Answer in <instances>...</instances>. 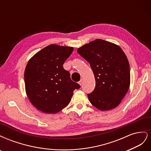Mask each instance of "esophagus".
<instances>
[{"instance_id":"esophagus-1","label":"esophagus","mask_w":151,"mask_h":151,"mask_svg":"<svg viewBox=\"0 0 151 151\" xmlns=\"http://www.w3.org/2000/svg\"><path fill=\"white\" fill-rule=\"evenodd\" d=\"M83 79H81V80H80V81H79V83H78L79 84V85H80V86H81L82 84H83Z\"/></svg>"}]
</instances>
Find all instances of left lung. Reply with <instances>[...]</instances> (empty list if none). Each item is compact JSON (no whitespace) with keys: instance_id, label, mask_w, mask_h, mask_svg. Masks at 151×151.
I'll list each match as a JSON object with an SVG mask.
<instances>
[{"instance_id":"left-lung-1","label":"left lung","mask_w":151,"mask_h":151,"mask_svg":"<svg viewBox=\"0 0 151 151\" xmlns=\"http://www.w3.org/2000/svg\"><path fill=\"white\" fill-rule=\"evenodd\" d=\"M93 71L96 87L88 94L89 101L101 111L120 104L130 83L129 60L118 45L101 39L95 40L77 49Z\"/></svg>"}]
</instances>
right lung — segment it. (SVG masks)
<instances>
[{
	"label": "right lung",
	"instance_id": "add662e5",
	"mask_svg": "<svg viewBox=\"0 0 151 151\" xmlns=\"http://www.w3.org/2000/svg\"><path fill=\"white\" fill-rule=\"evenodd\" d=\"M74 48L52 44L30 58L24 71L25 89L31 103L41 111L57 113L70 103L80 85L63 65Z\"/></svg>",
	"mask_w": 151,
	"mask_h": 151
}]
</instances>
